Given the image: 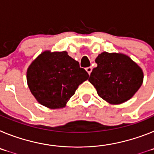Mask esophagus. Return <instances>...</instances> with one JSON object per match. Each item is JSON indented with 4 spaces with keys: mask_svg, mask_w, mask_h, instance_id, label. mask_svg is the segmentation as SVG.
<instances>
[{
    "mask_svg": "<svg viewBox=\"0 0 154 154\" xmlns=\"http://www.w3.org/2000/svg\"><path fill=\"white\" fill-rule=\"evenodd\" d=\"M85 70H86V72L88 73H89V75H90V73H91V72H92V68L91 67H87V68H85Z\"/></svg>",
    "mask_w": 154,
    "mask_h": 154,
    "instance_id": "obj_1",
    "label": "esophagus"
}]
</instances>
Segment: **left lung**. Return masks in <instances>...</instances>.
I'll return each mask as SVG.
<instances>
[{"instance_id":"left-lung-1","label":"left lung","mask_w":154,"mask_h":154,"mask_svg":"<svg viewBox=\"0 0 154 154\" xmlns=\"http://www.w3.org/2000/svg\"><path fill=\"white\" fill-rule=\"evenodd\" d=\"M95 61L97 67L92 69L89 81L109 104L128 101L143 84L142 69L125 54L104 51Z\"/></svg>"}]
</instances>
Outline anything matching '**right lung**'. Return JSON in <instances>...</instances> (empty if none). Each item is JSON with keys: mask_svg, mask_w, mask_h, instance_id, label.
Returning a JSON list of instances; mask_svg holds the SVG:
<instances>
[{"mask_svg": "<svg viewBox=\"0 0 154 154\" xmlns=\"http://www.w3.org/2000/svg\"><path fill=\"white\" fill-rule=\"evenodd\" d=\"M89 74L67 51H45L27 70V82L31 94L40 104L61 109L75 92Z\"/></svg>", "mask_w": 154, "mask_h": 154, "instance_id": "obj_1", "label": "right lung"}]
</instances>
